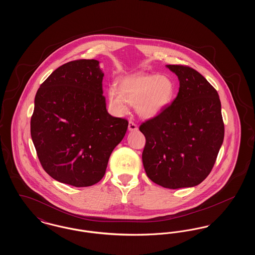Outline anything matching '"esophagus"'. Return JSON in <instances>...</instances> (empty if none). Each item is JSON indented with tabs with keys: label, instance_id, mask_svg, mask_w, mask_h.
<instances>
[{
	"label": "esophagus",
	"instance_id": "1",
	"mask_svg": "<svg viewBox=\"0 0 255 255\" xmlns=\"http://www.w3.org/2000/svg\"><path fill=\"white\" fill-rule=\"evenodd\" d=\"M128 129H129V131H136L137 130V125L134 122L130 121L129 125H128Z\"/></svg>",
	"mask_w": 255,
	"mask_h": 255
}]
</instances>
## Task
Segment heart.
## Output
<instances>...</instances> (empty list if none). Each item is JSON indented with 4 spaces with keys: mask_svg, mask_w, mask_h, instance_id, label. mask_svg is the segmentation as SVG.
<instances>
[{
    "mask_svg": "<svg viewBox=\"0 0 255 255\" xmlns=\"http://www.w3.org/2000/svg\"><path fill=\"white\" fill-rule=\"evenodd\" d=\"M119 89L111 87L108 91L113 111L122 116L130 105H135L139 116L146 119L157 117L166 109L176 96V85L167 75L134 74L119 81Z\"/></svg>",
    "mask_w": 255,
    "mask_h": 255,
    "instance_id": "b5f03b06",
    "label": "heart"
}]
</instances>
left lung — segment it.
<instances>
[{
    "label": "left lung",
    "instance_id": "left-lung-1",
    "mask_svg": "<svg viewBox=\"0 0 255 255\" xmlns=\"http://www.w3.org/2000/svg\"><path fill=\"white\" fill-rule=\"evenodd\" d=\"M180 81L177 97L157 117L141 123L147 177L178 189L203 182L214 166L225 126L217 91L188 66L167 65Z\"/></svg>",
    "mask_w": 255,
    "mask_h": 255
}]
</instances>
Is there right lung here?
<instances>
[{"mask_svg":"<svg viewBox=\"0 0 255 255\" xmlns=\"http://www.w3.org/2000/svg\"><path fill=\"white\" fill-rule=\"evenodd\" d=\"M103 76L97 60L71 61L37 91L31 138L42 167L62 183L85 187L99 182L127 131L128 122L106 110Z\"/></svg>","mask_w":255,"mask_h":255,"instance_id":"right-lung-1","label":"right lung"}]
</instances>
